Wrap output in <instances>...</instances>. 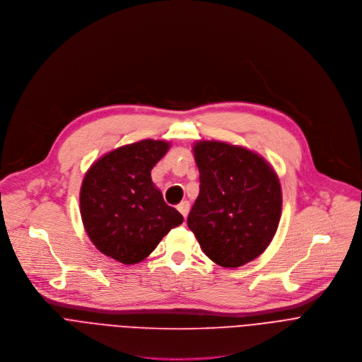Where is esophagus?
Segmentation results:
<instances>
[{"label":"esophagus","mask_w":362,"mask_h":362,"mask_svg":"<svg viewBox=\"0 0 362 362\" xmlns=\"http://www.w3.org/2000/svg\"><path fill=\"white\" fill-rule=\"evenodd\" d=\"M178 211L184 215V218H187V215H188V212H189V202L188 201H182V202H180L178 204Z\"/></svg>","instance_id":"1"}]
</instances>
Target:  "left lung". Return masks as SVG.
<instances>
[{
    "label": "left lung",
    "instance_id": "obj_1",
    "mask_svg": "<svg viewBox=\"0 0 362 362\" xmlns=\"http://www.w3.org/2000/svg\"><path fill=\"white\" fill-rule=\"evenodd\" d=\"M199 194L187 218L205 255L226 268L259 257L272 241L282 195L275 171L258 154L220 141L194 146Z\"/></svg>",
    "mask_w": 362,
    "mask_h": 362
}]
</instances>
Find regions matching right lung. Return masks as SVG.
I'll use <instances>...</instances> for the list:
<instances>
[{"mask_svg":"<svg viewBox=\"0 0 362 362\" xmlns=\"http://www.w3.org/2000/svg\"><path fill=\"white\" fill-rule=\"evenodd\" d=\"M168 148L167 141L142 139L105 154L87 171L81 218L90 240L107 257L136 264L184 221L151 181V170Z\"/></svg>","mask_w":362,"mask_h":362,"instance_id":"add662e5","label":"right lung"}]
</instances>
